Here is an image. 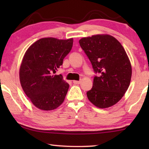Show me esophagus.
<instances>
[{"mask_svg":"<svg viewBox=\"0 0 149 149\" xmlns=\"http://www.w3.org/2000/svg\"><path fill=\"white\" fill-rule=\"evenodd\" d=\"M73 83H74V84H79L81 81H76V80H74L73 81Z\"/></svg>","mask_w":149,"mask_h":149,"instance_id":"esophagus-1","label":"esophagus"}]
</instances>
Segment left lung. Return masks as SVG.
<instances>
[{"instance_id": "obj_1", "label": "left lung", "mask_w": 149, "mask_h": 149, "mask_svg": "<svg viewBox=\"0 0 149 149\" xmlns=\"http://www.w3.org/2000/svg\"><path fill=\"white\" fill-rule=\"evenodd\" d=\"M79 45L99 76L87 92L89 101L99 108L112 107L127 91L132 78L130 60L120 42L112 35L99 34L83 37Z\"/></svg>"}]
</instances>
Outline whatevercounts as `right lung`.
<instances>
[{"label":"right lung","mask_w":149,"mask_h":149,"mask_svg":"<svg viewBox=\"0 0 149 149\" xmlns=\"http://www.w3.org/2000/svg\"><path fill=\"white\" fill-rule=\"evenodd\" d=\"M73 39L46 37L26 50L19 68V81L24 93L35 107L52 110L65 99L69 84L56 75L63 60L71 50Z\"/></svg>","instance_id":"right-lung-1"}]
</instances>
